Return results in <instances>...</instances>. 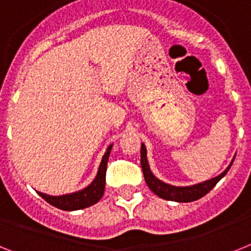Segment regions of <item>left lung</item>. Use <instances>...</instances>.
<instances>
[{
	"instance_id": "8db88e82",
	"label": "left lung",
	"mask_w": 251,
	"mask_h": 251,
	"mask_svg": "<svg viewBox=\"0 0 251 251\" xmlns=\"http://www.w3.org/2000/svg\"><path fill=\"white\" fill-rule=\"evenodd\" d=\"M232 162H231V165H232ZM140 163H142V170L143 174H144L145 182H147L149 189L155 195L162 198V199L172 201H180V203H189V201H198V199L203 198L205 194L209 193L216 186L217 182L228 172L229 167H231V165H229L220 176H217V177L212 178V180L204 181V182L193 185V186L178 187L162 182L161 180H158L154 175L151 174V170H149L148 161H147V149H145L144 144H142V151H140Z\"/></svg>"
}]
</instances>
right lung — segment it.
<instances>
[{
  "instance_id": "1",
  "label": "right lung",
  "mask_w": 251,
  "mask_h": 251,
  "mask_svg": "<svg viewBox=\"0 0 251 251\" xmlns=\"http://www.w3.org/2000/svg\"><path fill=\"white\" fill-rule=\"evenodd\" d=\"M112 145H109L107 148L106 153L103 155L102 162L100 165V170L97 174L93 182L83 190L76 191L73 194H66V195H60V197H50L47 194L38 193L43 198L44 201L50 203V205L58 208L62 210H77L84 209L90 205L96 204L103 197L104 193V186H106V171H107V162H108L109 153H111Z\"/></svg>"
}]
</instances>
